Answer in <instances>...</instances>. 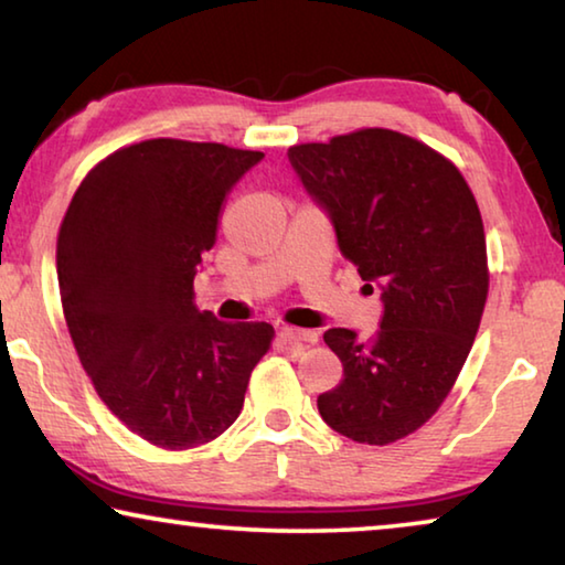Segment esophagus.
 <instances>
[{
    "mask_svg": "<svg viewBox=\"0 0 565 565\" xmlns=\"http://www.w3.org/2000/svg\"><path fill=\"white\" fill-rule=\"evenodd\" d=\"M279 341L284 347H303V343H317V333L313 331H306V329H291V327H281L279 333Z\"/></svg>",
    "mask_w": 565,
    "mask_h": 565,
    "instance_id": "34e87169",
    "label": "esophagus"
}]
</instances>
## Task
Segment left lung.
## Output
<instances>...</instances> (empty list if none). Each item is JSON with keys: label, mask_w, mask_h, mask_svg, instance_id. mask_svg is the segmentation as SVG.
<instances>
[{"label": "left lung", "mask_w": 565, "mask_h": 565, "mask_svg": "<svg viewBox=\"0 0 565 565\" xmlns=\"http://www.w3.org/2000/svg\"><path fill=\"white\" fill-rule=\"evenodd\" d=\"M289 161L384 301L371 341L323 333L343 379L319 414L351 441L394 444L436 414L473 347L489 296L481 212L451 161L391 129L296 145Z\"/></svg>", "instance_id": "obj_1"}]
</instances>
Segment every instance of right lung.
Returning a JSON list of instances; mask_svg holds the SVG:
<instances>
[{
  "label": "right lung",
  "instance_id": "1",
  "mask_svg": "<svg viewBox=\"0 0 565 565\" xmlns=\"http://www.w3.org/2000/svg\"><path fill=\"white\" fill-rule=\"evenodd\" d=\"M262 159L214 141H139L99 161L66 209L56 276L74 349L111 414L159 448L222 436L271 347V323H224L194 303L226 194Z\"/></svg>",
  "mask_w": 565,
  "mask_h": 565
}]
</instances>
